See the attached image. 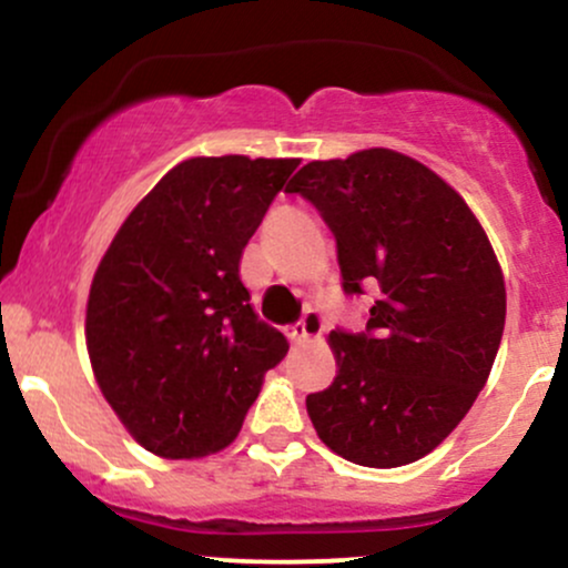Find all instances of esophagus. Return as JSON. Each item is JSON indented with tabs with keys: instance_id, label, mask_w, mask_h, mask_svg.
I'll list each match as a JSON object with an SVG mask.
<instances>
[{
	"instance_id": "34e87169",
	"label": "esophagus",
	"mask_w": 568,
	"mask_h": 568,
	"mask_svg": "<svg viewBox=\"0 0 568 568\" xmlns=\"http://www.w3.org/2000/svg\"><path fill=\"white\" fill-rule=\"evenodd\" d=\"M323 328H325L323 317L317 315L315 310H306L304 315H302V321L293 323V325H288V328H285V336H288L293 344H302V342H306V338L321 336Z\"/></svg>"
}]
</instances>
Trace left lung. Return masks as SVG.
<instances>
[{
	"mask_svg": "<svg viewBox=\"0 0 568 568\" xmlns=\"http://www.w3.org/2000/svg\"><path fill=\"white\" fill-rule=\"evenodd\" d=\"M285 192L321 211L342 288L379 291L363 331H331L336 379L306 395L331 452L400 467L433 452L488 379L505 331V280L484 226L440 175L393 149L310 162Z\"/></svg>",
	"mask_w": 568,
	"mask_h": 568,
	"instance_id": "obj_1",
	"label": "left lung"
}]
</instances>
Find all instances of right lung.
I'll return each mask as SVG.
<instances>
[{
    "label": "right lung",
    "mask_w": 568,
    "mask_h": 568,
    "mask_svg": "<svg viewBox=\"0 0 568 568\" xmlns=\"http://www.w3.org/2000/svg\"><path fill=\"white\" fill-rule=\"evenodd\" d=\"M298 160L175 165L98 264L88 336L98 387L146 452L192 459L237 438L288 338L264 323L240 258Z\"/></svg>",
    "instance_id": "1"
}]
</instances>
